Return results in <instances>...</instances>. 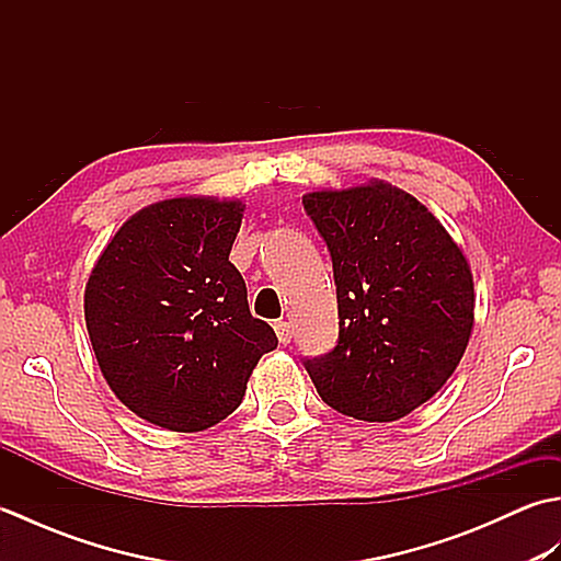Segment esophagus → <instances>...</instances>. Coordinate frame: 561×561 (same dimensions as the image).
Wrapping results in <instances>:
<instances>
[{"label": "esophagus", "instance_id": "esophagus-1", "mask_svg": "<svg viewBox=\"0 0 561 561\" xmlns=\"http://www.w3.org/2000/svg\"><path fill=\"white\" fill-rule=\"evenodd\" d=\"M274 332H277V340L282 344H289L291 337H294V330H291L287 320H274Z\"/></svg>", "mask_w": 561, "mask_h": 561}]
</instances>
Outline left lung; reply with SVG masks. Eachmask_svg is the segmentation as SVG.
Returning a JSON list of instances; mask_svg holds the SVG:
<instances>
[{
  "instance_id": "left-lung-1",
  "label": "left lung",
  "mask_w": 561,
  "mask_h": 561,
  "mask_svg": "<svg viewBox=\"0 0 561 561\" xmlns=\"http://www.w3.org/2000/svg\"><path fill=\"white\" fill-rule=\"evenodd\" d=\"M332 255L340 340L308 359L318 396L364 422H396L444 388L474 328L462 248L414 195L371 178L304 195Z\"/></svg>"
}]
</instances>
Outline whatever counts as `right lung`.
Returning a JSON list of instances; mask_svg holds the SVG:
<instances>
[{
    "label": "right lung",
    "instance_id": "1",
    "mask_svg": "<svg viewBox=\"0 0 561 561\" xmlns=\"http://www.w3.org/2000/svg\"><path fill=\"white\" fill-rule=\"evenodd\" d=\"M241 199L165 197L135 211L103 248L83 291L93 354L115 398L141 420L193 434L243 402L260 356L277 347L250 316L229 260Z\"/></svg>",
    "mask_w": 561,
    "mask_h": 561
}]
</instances>
